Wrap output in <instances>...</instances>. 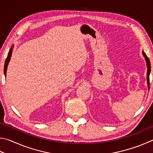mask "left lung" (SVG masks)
<instances>
[{
	"instance_id": "1",
	"label": "left lung",
	"mask_w": 153,
	"mask_h": 153,
	"mask_svg": "<svg viewBox=\"0 0 153 153\" xmlns=\"http://www.w3.org/2000/svg\"><path fill=\"white\" fill-rule=\"evenodd\" d=\"M143 56L145 58L146 62V66H147V74H146V79H147V85H148V88L149 89L150 88V82H149V75L151 73V63H150V60L149 57L146 56L145 53L143 51Z\"/></svg>"
}]
</instances>
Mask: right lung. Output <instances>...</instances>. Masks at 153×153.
Wrapping results in <instances>:
<instances>
[{
  "instance_id": "obj_1",
  "label": "right lung",
  "mask_w": 153,
  "mask_h": 153,
  "mask_svg": "<svg viewBox=\"0 0 153 153\" xmlns=\"http://www.w3.org/2000/svg\"><path fill=\"white\" fill-rule=\"evenodd\" d=\"M13 47H14V45H13V46H12V48H11L10 49L9 53H8V55H7V59H6V60H5L4 67V76H6V75H7V67H8V65H9V62H10V57H11V55H12V52H13Z\"/></svg>"
}]
</instances>
